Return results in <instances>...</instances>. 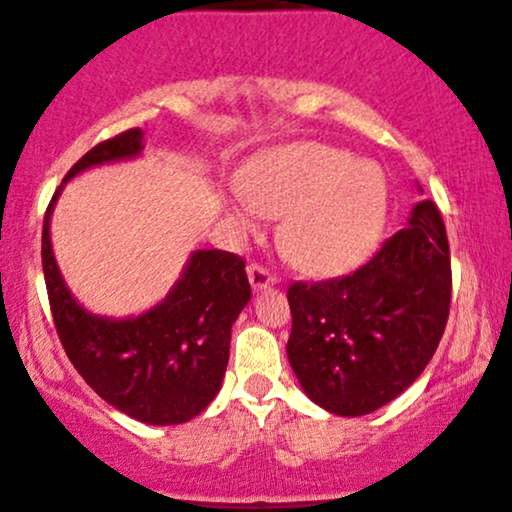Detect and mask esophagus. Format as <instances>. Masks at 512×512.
I'll use <instances>...</instances> for the list:
<instances>
[{
  "label": "esophagus",
  "mask_w": 512,
  "mask_h": 512,
  "mask_svg": "<svg viewBox=\"0 0 512 512\" xmlns=\"http://www.w3.org/2000/svg\"><path fill=\"white\" fill-rule=\"evenodd\" d=\"M248 279H250V286L255 291L267 289V286H274L276 284V276L269 272V269L264 267V264H257V262L248 264Z\"/></svg>",
  "instance_id": "obj_1"
}]
</instances>
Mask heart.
<instances>
[{
  "label": "heart",
  "instance_id": "heart-1",
  "mask_svg": "<svg viewBox=\"0 0 512 512\" xmlns=\"http://www.w3.org/2000/svg\"><path fill=\"white\" fill-rule=\"evenodd\" d=\"M240 192L250 209L231 207L233 223L252 231V211L279 219L281 252L310 274H332L361 260L387 209L380 168L325 144L272 151L243 175Z\"/></svg>",
  "mask_w": 512,
  "mask_h": 512
}]
</instances>
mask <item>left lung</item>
Wrapping results in <instances>:
<instances>
[{
  "label": "left lung",
  "mask_w": 512,
  "mask_h": 512,
  "mask_svg": "<svg viewBox=\"0 0 512 512\" xmlns=\"http://www.w3.org/2000/svg\"><path fill=\"white\" fill-rule=\"evenodd\" d=\"M450 245L431 199L356 272L289 286V363L337 416L385 407L424 373L448 325Z\"/></svg>",
  "instance_id": "left-lung-1"
}]
</instances>
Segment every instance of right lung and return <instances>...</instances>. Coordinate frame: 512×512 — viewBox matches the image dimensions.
<instances>
[{
    "label": "right lung",
    "instance_id": "obj_1",
    "mask_svg": "<svg viewBox=\"0 0 512 512\" xmlns=\"http://www.w3.org/2000/svg\"><path fill=\"white\" fill-rule=\"evenodd\" d=\"M142 129L93 146L64 182L86 168L142 154ZM50 199L43 223V272L52 320L69 361L117 411L151 426L195 419L219 395L231 349V327L250 301L243 257L226 250L192 252L178 284L137 317H103L76 303L64 284L50 240Z\"/></svg>",
    "mask_w": 512,
    "mask_h": 512
}]
</instances>
